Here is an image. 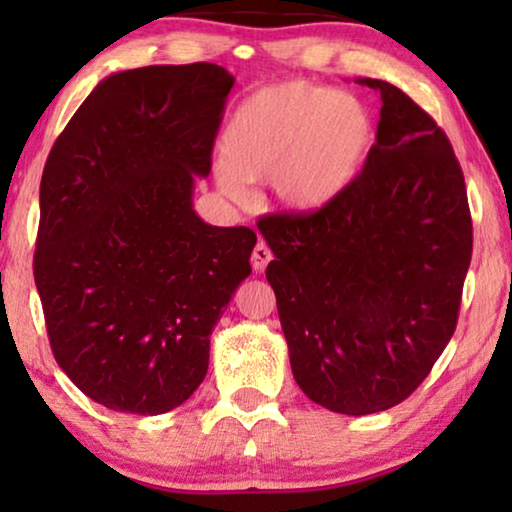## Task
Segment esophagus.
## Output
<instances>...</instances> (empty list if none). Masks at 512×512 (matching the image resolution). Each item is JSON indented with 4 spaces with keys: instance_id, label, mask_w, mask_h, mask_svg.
Listing matches in <instances>:
<instances>
[{
    "instance_id": "obj_1",
    "label": "esophagus",
    "mask_w": 512,
    "mask_h": 512,
    "mask_svg": "<svg viewBox=\"0 0 512 512\" xmlns=\"http://www.w3.org/2000/svg\"><path fill=\"white\" fill-rule=\"evenodd\" d=\"M272 261V251L268 249V244L265 242H258L254 251H251V268L256 272H263L265 265Z\"/></svg>"
}]
</instances>
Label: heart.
Returning <instances> with one entry per match:
<instances>
[{"label": "heart", "instance_id": "1", "mask_svg": "<svg viewBox=\"0 0 512 512\" xmlns=\"http://www.w3.org/2000/svg\"><path fill=\"white\" fill-rule=\"evenodd\" d=\"M373 144V118L354 95L305 81L277 83L251 93L230 116L216 184L244 200V181H270L279 207L314 214L359 181Z\"/></svg>", "mask_w": 512, "mask_h": 512}]
</instances>
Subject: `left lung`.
Instances as JSON below:
<instances>
[{"instance_id":"8db88e82","label":"left lung","mask_w":512,"mask_h":512,"mask_svg":"<svg viewBox=\"0 0 512 512\" xmlns=\"http://www.w3.org/2000/svg\"><path fill=\"white\" fill-rule=\"evenodd\" d=\"M356 83L382 100L359 181L321 212L265 216L258 230L298 387L361 417L405 401L443 354L473 226L445 132L391 83Z\"/></svg>"}]
</instances>
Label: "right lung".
<instances>
[{
  "mask_svg": "<svg viewBox=\"0 0 512 512\" xmlns=\"http://www.w3.org/2000/svg\"><path fill=\"white\" fill-rule=\"evenodd\" d=\"M235 76L212 62L102 79L48 153L34 282L65 375L104 408L163 415L209 366V335L251 275V228L195 214V179Z\"/></svg>",
  "mask_w": 512,
  "mask_h": 512,
  "instance_id": "right-lung-1",
  "label": "right lung"
}]
</instances>
